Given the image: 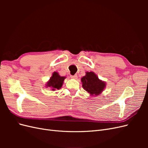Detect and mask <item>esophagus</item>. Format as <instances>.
I'll return each mask as SVG.
<instances>
[{
  "instance_id": "esophagus-1",
  "label": "esophagus",
  "mask_w": 148,
  "mask_h": 148,
  "mask_svg": "<svg viewBox=\"0 0 148 148\" xmlns=\"http://www.w3.org/2000/svg\"><path fill=\"white\" fill-rule=\"evenodd\" d=\"M70 77H71V78H73V79H77V78H78V77H77V75H71Z\"/></svg>"
}]
</instances>
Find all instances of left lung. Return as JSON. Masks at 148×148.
<instances>
[{"mask_svg": "<svg viewBox=\"0 0 148 148\" xmlns=\"http://www.w3.org/2000/svg\"><path fill=\"white\" fill-rule=\"evenodd\" d=\"M83 88L89 94L97 96L103 91L106 84L100 80L94 72H86V75L82 78Z\"/></svg>", "mask_w": 148, "mask_h": 148, "instance_id": "8db88e82", "label": "left lung"}]
</instances>
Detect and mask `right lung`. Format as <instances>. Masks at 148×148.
<instances>
[{
    "mask_svg": "<svg viewBox=\"0 0 148 148\" xmlns=\"http://www.w3.org/2000/svg\"><path fill=\"white\" fill-rule=\"evenodd\" d=\"M65 77H60L57 72H53L50 80L47 83V87L52 88V90L59 89L63 84Z\"/></svg>",
    "mask_w": 148,
    "mask_h": 148,
    "instance_id": "1",
    "label": "right lung"
}]
</instances>
